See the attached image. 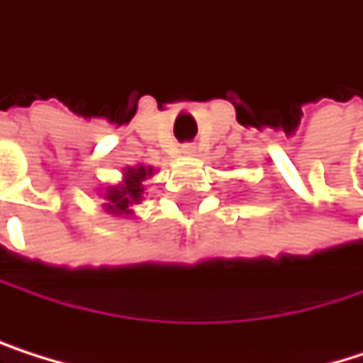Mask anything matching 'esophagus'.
Returning a JSON list of instances; mask_svg holds the SVG:
<instances>
[{
    "mask_svg": "<svg viewBox=\"0 0 363 363\" xmlns=\"http://www.w3.org/2000/svg\"><path fill=\"white\" fill-rule=\"evenodd\" d=\"M192 152H194L192 147H184V154H192Z\"/></svg>",
    "mask_w": 363,
    "mask_h": 363,
    "instance_id": "1",
    "label": "esophagus"
}]
</instances>
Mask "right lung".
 <instances>
[{"label":"right lung","instance_id":"right-lung-1","mask_svg":"<svg viewBox=\"0 0 363 363\" xmlns=\"http://www.w3.org/2000/svg\"><path fill=\"white\" fill-rule=\"evenodd\" d=\"M154 173L150 167L128 169L117 186H108L104 192L106 209L111 213H130L134 205H139L145 194V179Z\"/></svg>","mask_w":363,"mask_h":363}]
</instances>
